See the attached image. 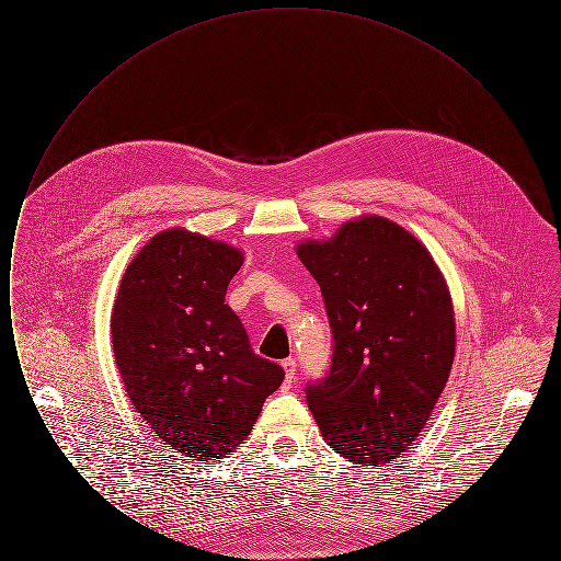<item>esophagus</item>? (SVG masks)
<instances>
[{
    "mask_svg": "<svg viewBox=\"0 0 561 561\" xmlns=\"http://www.w3.org/2000/svg\"><path fill=\"white\" fill-rule=\"evenodd\" d=\"M282 366H284V373H286V382L293 385L294 378H296V359L288 357V359L282 362Z\"/></svg>",
    "mask_w": 561,
    "mask_h": 561,
    "instance_id": "obj_1",
    "label": "esophagus"
}]
</instances>
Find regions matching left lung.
<instances>
[{
  "instance_id": "left-lung-1",
  "label": "left lung",
  "mask_w": 561,
  "mask_h": 561,
  "mask_svg": "<svg viewBox=\"0 0 561 561\" xmlns=\"http://www.w3.org/2000/svg\"><path fill=\"white\" fill-rule=\"evenodd\" d=\"M320 284L332 366L307 385L323 439L378 467L427 425L453 370L450 290L427 248L382 216L347 220L330 240L296 245Z\"/></svg>"
}]
</instances>
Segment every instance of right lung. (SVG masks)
I'll list each match as a JSON object with an SVG mask.
<instances>
[{"label": "right lung", "instance_id": "add662e5", "mask_svg": "<svg viewBox=\"0 0 561 561\" xmlns=\"http://www.w3.org/2000/svg\"><path fill=\"white\" fill-rule=\"evenodd\" d=\"M241 263L225 241L161 231L126 268L111 313L115 364L136 412L193 460L233 453L284 380L225 305Z\"/></svg>", "mask_w": 561, "mask_h": 561}]
</instances>
